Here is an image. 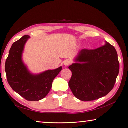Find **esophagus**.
<instances>
[{
	"mask_svg": "<svg viewBox=\"0 0 128 128\" xmlns=\"http://www.w3.org/2000/svg\"><path fill=\"white\" fill-rule=\"evenodd\" d=\"M70 64V62L68 60H66L64 62V64L65 66H68Z\"/></svg>",
	"mask_w": 128,
	"mask_h": 128,
	"instance_id": "34e87169",
	"label": "esophagus"
}]
</instances>
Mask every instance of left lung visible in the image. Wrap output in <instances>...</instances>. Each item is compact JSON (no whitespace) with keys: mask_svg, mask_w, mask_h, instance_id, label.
I'll return each instance as SVG.
<instances>
[{"mask_svg":"<svg viewBox=\"0 0 128 128\" xmlns=\"http://www.w3.org/2000/svg\"><path fill=\"white\" fill-rule=\"evenodd\" d=\"M69 66L72 76L69 86L80 100L92 101L110 92L119 72V62L115 48L107 42L94 50L82 49Z\"/></svg>","mask_w":128,"mask_h":128,"instance_id":"1","label":"left lung"}]
</instances>
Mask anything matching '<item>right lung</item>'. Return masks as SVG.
Returning <instances> with one entry per match:
<instances>
[{
    "label": "right lung",
    "mask_w": 128,
    "mask_h": 128,
    "mask_svg": "<svg viewBox=\"0 0 128 128\" xmlns=\"http://www.w3.org/2000/svg\"><path fill=\"white\" fill-rule=\"evenodd\" d=\"M30 38L26 35L12 45L6 62V78L13 90L28 101H39L46 97L52 82L62 66L34 74L30 72L22 59L25 44Z\"/></svg>",
    "instance_id": "right-lung-1"
}]
</instances>
